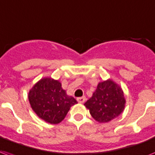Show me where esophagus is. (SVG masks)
Wrapping results in <instances>:
<instances>
[{
  "label": "esophagus",
  "mask_w": 155,
  "mask_h": 155,
  "mask_svg": "<svg viewBox=\"0 0 155 155\" xmlns=\"http://www.w3.org/2000/svg\"><path fill=\"white\" fill-rule=\"evenodd\" d=\"M77 101L78 103H80V104H84V102L86 101V97L83 96V97L77 98Z\"/></svg>",
  "instance_id": "esophagus-1"
}]
</instances>
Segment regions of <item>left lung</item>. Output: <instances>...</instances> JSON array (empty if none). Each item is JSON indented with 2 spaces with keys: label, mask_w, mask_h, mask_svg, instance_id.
Wrapping results in <instances>:
<instances>
[{
  "label": "left lung",
  "mask_w": 155,
  "mask_h": 155,
  "mask_svg": "<svg viewBox=\"0 0 155 155\" xmlns=\"http://www.w3.org/2000/svg\"><path fill=\"white\" fill-rule=\"evenodd\" d=\"M125 99L122 89L110 80L99 83L91 98L84 104L99 123H108L123 112Z\"/></svg>",
  "instance_id": "obj_1"
}]
</instances>
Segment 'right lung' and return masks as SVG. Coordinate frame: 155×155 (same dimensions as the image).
<instances>
[{"mask_svg":"<svg viewBox=\"0 0 155 155\" xmlns=\"http://www.w3.org/2000/svg\"><path fill=\"white\" fill-rule=\"evenodd\" d=\"M28 99L32 110L41 119L57 124L64 119L69 109L77 104L76 99L67 95L58 80L45 78L29 91Z\"/></svg>","mask_w":155,"mask_h":155,"instance_id":"1","label":"right lung"}]
</instances>
